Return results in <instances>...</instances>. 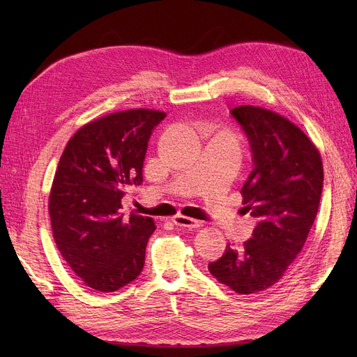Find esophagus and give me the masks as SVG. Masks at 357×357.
Listing matches in <instances>:
<instances>
[{
    "instance_id": "obj_1",
    "label": "esophagus",
    "mask_w": 357,
    "mask_h": 357,
    "mask_svg": "<svg viewBox=\"0 0 357 357\" xmlns=\"http://www.w3.org/2000/svg\"><path fill=\"white\" fill-rule=\"evenodd\" d=\"M172 222H174L177 226H183V228H199V226H202V222L201 220H197V219H192V218H188V215H176L174 219H172Z\"/></svg>"
}]
</instances>
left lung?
I'll use <instances>...</instances> for the list:
<instances>
[{
  "mask_svg": "<svg viewBox=\"0 0 357 357\" xmlns=\"http://www.w3.org/2000/svg\"><path fill=\"white\" fill-rule=\"evenodd\" d=\"M231 113L252 147L255 167L241 195L257 225L250 240L226 245L208 271L235 294L252 295L278 283L304 247L319 211L323 164L316 144L284 116L255 105Z\"/></svg>",
  "mask_w": 357,
  "mask_h": 357,
  "instance_id": "8db88e82",
  "label": "left lung"
}]
</instances>
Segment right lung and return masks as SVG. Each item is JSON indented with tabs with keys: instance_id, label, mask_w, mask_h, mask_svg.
I'll list each match as a JSON object with an SVG mask.
<instances>
[{
	"instance_id": "add662e5",
	"label": "right lung",
	"mask_w": 357,
	"mask_h": 357,
	"mask_svg": "<svg viewBox=\"0 0 357 357\" xmlns=\"http://www.w3.org/2000/svg\"><path fill=\"white\" fill-rule=\"evenodd\" d=\"M167 114L132 109L77 129L59 159L49 195L58 250L82 282L116 291L144 266L152 218L122 214L126 185H142L147 143Z\"/></svg>"
}]
</instances>
